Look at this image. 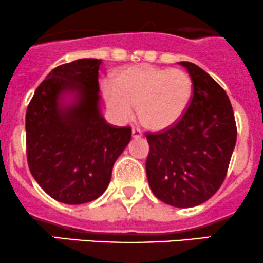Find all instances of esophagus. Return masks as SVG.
<instances>
[{
    "instance_id": "obj_1",
    "label": "esophagus",
    "mask_w": 263,
    "mask_h": 263,
    "mask_svg": "<svg viewBox=\"0 0 263 263\" xmlns=\"http://www.w3.org/2000/svg\"><path fill=\"white\" fill-rule=\"evenodd\" d=\"M141 129L139 128V127H134L132 128V137H141Z\"/></svg>"
}]
</instances>
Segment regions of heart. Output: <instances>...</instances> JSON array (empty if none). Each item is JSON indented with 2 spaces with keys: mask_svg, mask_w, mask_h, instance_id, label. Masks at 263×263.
<instances>
[{
  "mask_svg": "<svg viewBox=\"0 0 263 263\" xmlns=\"http://www.w3.org/2000/svg\"><path fill=\"white\" fill-rule=\"evenodd\" d=\"M108 109L121 122L131 120L137 107L146 127L162 129L178 122L193 96V79L182 69L141 64L124 69L115 84L103 87Z\"/></svg>",
  "mask_w": 263,
  "mask_h": 263,
  "instance_id": "heart-1",
  "label": "heart"
}]
</instances>
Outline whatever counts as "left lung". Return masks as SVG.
<instances>
[{
	"instance_id": "1",
	"label": "left lung",
	"mask_w": 263,
	"mask_h": 263,
	"mask_svg": "<svg viewBox=\"0 0 263 263\" xmlns=\"http://www.w3.org/2000/svg\"><path fill=\"white\" fill-rule=\"evenodd\" d=\"M179 64L193 79L192 101L178 122L145 134L150 145L146 173L155 197L190 208L212 198L224 181L237 126L226 90L198 65Z\"/></svg>"
}]
</instances>
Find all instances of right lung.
<instances>
[{"label":"right lung","instance_id":"obj_1","mask_svg":"<svg viewBox=\"0 0 263 263\" xmlns=\"http://www.w3.org/2000/svg\"><path fill=\"white\" fill-rule=\"evenodd\" d=\"M101 64V59H79L54 68L26 109L30 173L45 193L65 204L101 197L131 140V127L107 123L99 113ZM64 91L77 93L76 104L60 106Z\"/></svg>","mask_w":263,"mask_h":263}]
</instances>
